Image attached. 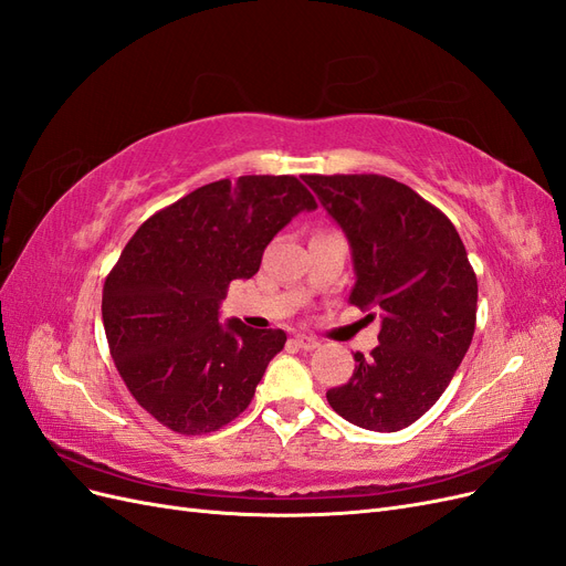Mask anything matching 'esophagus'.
Masks as SVG:
<instances>
[{"instance_id":"obj_1","label":"esophagus","mask_w":566,"mask_h":566,"mask_svg":"<svg viewBox=\"0 0 566 566\" xmlns=\"http://www.w3.org/2000/svg\"><path fill=\"white\" fill-rule=\"evenodd\" d=\"M295 342H297L302 349H316L321 345V342L316 337H312V335H295Z\"/></svg>"}]
</instances>
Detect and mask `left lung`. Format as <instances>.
Instances as JSON below:
<instances>
[{
  "label": "left lung",
  "instance_id": "left-lung-1",
  "mask_svg": "<svg viewBox=\"0 0 566 566\" xmlns=\"http://www.w3.org/2000/svg\"><path fill=\"white\" fill-rule=\"evenodd\" d=\"M345 231L356 271L349 304L382 325L347 385L325 391L352 424L399 432L430 410L465 358L476 276L451 219L382 175H304Z\"/></svg>",
  "mask_w": 566,
  "mask_h": 566
}]
</instances>
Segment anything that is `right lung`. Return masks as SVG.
Listing matches in <instances>:
<instances>
[{"instance_id":"add662e5","label":"right lung","mask_w":566,"mask_h":566,"mask_svg":"<svg viewBox=\"0 0 566 566\" xmlns=\"http://www.w3.org/2000/svg\"><path fill=\"white\" fill-rule=\"evenodd\" d=\"M300 179L250 175L196 188L148 217L106 276L101 314L119 378L179 434H208L250 406L283 331L219 323L229 283L252 279L290 219L314 210Z\"/></svg>"}]
</instances>
